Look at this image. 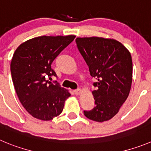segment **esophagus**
Listing matches in <instances>:
<instances>
[{"instance_id": "obj_1", "label": "esophagus", "mask_w": 151, "mask_h": 151, "mask_svg": "<svg viewBox=\"0 0 151 151\" xmlns=\"http://www.w3.org/2000/svg\"><path fill=\"white\" fill-rule=\"evenodd\" d=\"M74 93L75 94V95H80V93H81V89L78 88V89L74 90Z\"/></svg>"}]
</instances>
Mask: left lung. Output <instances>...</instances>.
Listing matches in <instances>:
<instances>
[{
    "instance_id": "obj_1",
    "label": "left lung",
    "mask_w": 151,
    "mask_h": 151,
    "mask_svg": "<svg viewBox=\"0 0 151 151\" xmlns=\"http://www.w3.org/2000/svg\"><path fill=\"white\" fill-rule=\"evenodd\" d=\"M77 48L96 78L92 91L95 106L84 111L88 119L110 120L127 98L133 80V63L129 50L118 41L102 37L76 39Z\"/></svg>"
}]
</instances>
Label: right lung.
<instances>
[{
  "mask_svg": "<svg viewBox=\"0 0 151 151\" xmlns=\"http://www.w3.org/2000/svg\"><path fill=\"white\" fill-rule=\"evenodd\" d=\"M74 38L39 36L22 43L14 53L10 70L15 91L24 109L37 119L50 121L58 116L71 96L67 89L47 78L56 77L52 63Z\"/></svg>",
  "mask_w": 151,
  "mask_h": 151,
  "instance_id": "1",
  "label": "right lung"
}]
</instances>
